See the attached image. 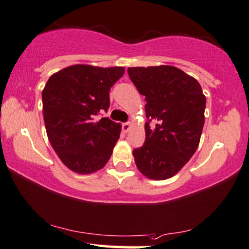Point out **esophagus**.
Wrapping results in <instances>:
<instances>
[{"instance_id": "obj_1", "label": "esophagus", "mask_w": 249, "mask_h": 249, "mask_svg": "<svg viewBox=\"0 0 249 249\" xmlns=\"http://www.w3.org/2000/svg\"><path fill=\"white\" fill-rule=\"evenodd\" d=\"M130 128H131V124L130 123H123L122 124V130H123V132H128V131H130Z\"/></svg>"}]
</instances>
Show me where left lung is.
<instances>
[{"label":"left lung","instance_id":"1","mask_svg":"<svg viewBox=\"0 0 249 249\" xmlns=\"http://www.w3.org/2000/svg\"><path fill=\"white\" fill-rule=\"evenodd\" d=\"M128 76L145 96L146 138L133 149L146 178L167 179L181 170L198 147L206 98L198 81L173 66L130 67ZM151 121L156 127L151 129Z\"/></svg>","mask_w":249,"mask_h":249}]
</instances>
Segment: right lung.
I'll list each match as a JSON object with an SVG mask.
<instances>
[{"label":"right lung","instance_id":"right-lung-1","mask_svg":"<svg viewBox=\"0 0 249 249\" xmlns=\"http://www.w3.org/2000/svg\"><path fill=\"white\" fill-rule=\"evenodd\" d=\"M123 67L74 65L53 74L43 90L44 122L49 140L65 166L79 174L103 168L121 134V124L107 117L109 91Z\"/></svg>","mask_w":249,"mask_h":249}]
</instances>
